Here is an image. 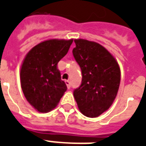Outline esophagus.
I'll list each match as a JSON object with an SVG mask.
<instances>
[{"label": "esophagus", "mask_w": 146, "mask_h": 146, "mask_svg": "<svg viewBox=\"0 0 146 146\" xmlns=\"http://www.w3.org/2000/svg\"><path fill=\"white\" fill-rule=\"evenodd\" d=\"M65 83H66V84L67 88H70V80H65Z\"/></svg>", "instance_id": "esophagus-1"}]
</instances>
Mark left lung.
I'll use <instances>...</instances> for the list:
<instances>
[{
	"mask_svg": "<svg viewBox=\"0 0 146 146\" xmlns=\"http://www.w3.org/2000/svg\"><path fill=\"white\" fill-rule=\"evenodd\" d=\"M73 54L79 64L82 81L74 90L80 111L88 117H97L109 110L117 95L120 70L115 58L94 41L74 40Z\"/></svg>",
	"mask_w": 146,
	"mask_h": 146,
	"instance_id": "left-lung-1",
	"label": "left lung"
}]
</instances>
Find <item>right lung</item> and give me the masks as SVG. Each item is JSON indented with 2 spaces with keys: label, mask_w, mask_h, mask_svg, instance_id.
I'll return each instance as SVG.
<instances>
[{
  "label": "right lung",
  "mask_w": 146,
  "mask_h": 146,
  "mask_svg": "<svg viewBox=\"0 0 146 146\" xmlns=\"http://www.w3.org/2000/svg\"><path fill=\"white\" fill-rule=\"evenodd\" d=\"M73 40H45L34 46L24 58L20 70L22 90L28 102L40 113L55 108L67 90L57 64Z\"/></svg>",
  "instance_id": "1"
}]
</instances>
